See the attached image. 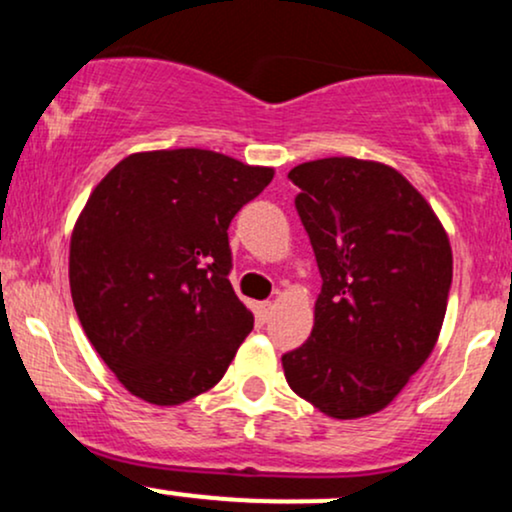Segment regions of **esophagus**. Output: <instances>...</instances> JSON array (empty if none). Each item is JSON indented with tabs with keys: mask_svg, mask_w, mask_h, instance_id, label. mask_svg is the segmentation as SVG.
Listing matches in <instances>:
<instances>
[{
	"mask_svg": "<svg viewBox=\"0 0 512 512\" xmlns=\"http://www.w3.org/2000/svg\"><path fill=\"white\" fill-rule=\"evenodd\" d=\"M272 308H274L272 303L262 301V303L255 305V313H257V317H260V320L264 322V320H269V315H272Z\"/></svg>",
	"mask_w": 512,
	"mask_h": 512,
	"instance_id": "obj_1",
	"label": "esophagus"
}]
</instances>
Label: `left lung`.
I'll list each match as a JSON object with an SVG mask.
<instances>
[{
    "mask_svg": "<svg viewBox=\"0 0 512 512\" xmlns=\"http://www.w3.org/2000/svg\"><path fill=\"white\" fill-rule=\"evenodd\" d=\"M322 289L308 342L281 356L286 383L332 419L399 395L438 342L452 250L428 202L395 168L349 156L289 173Z\"/></svg>",
    "mask_w": 512,
    "mask_h": 512,
    "instance_id": "obj_1",
    "label": "left lung"
}]
</instances>
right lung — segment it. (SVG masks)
<instances>
[{
    "label": "right lung",
    "mask_w": 512,
    "mask_h": 512,
    "mask_svg": "<svg viewBox=\"0 0 512 512\" xmlns=\"http://www.w3.org/2000/svg\"><path fill=\"white\" fill-rule=\"evenodd\" d=\"M272 178L207 149L144 151L91 192L69 245L72 301L132 395L173 407L231 366L255 317L228 281V226Z\"/></svg>",
    "instance_id": "1"
}]
</instances>
